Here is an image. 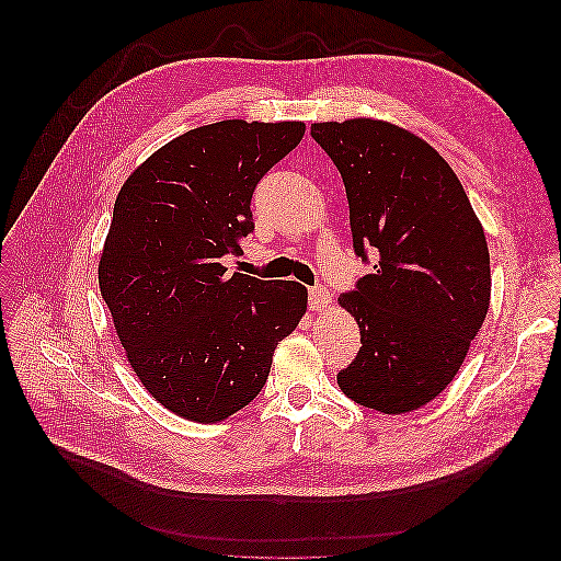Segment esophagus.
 <instances>
[{"label": "esophagus", "mask_w": 561, "mask_h": 561, "mask_svg": "<svg viewBox=\"0 0 561 561\" xmlns=\"http://www.w3.org/2000/svg\"><path fill=\"white\" fill-rule=\"evenodd\" d=\"M308 306L312 312H324L331 306V291L327 287H312Z\"/></svg>", "instance_id": "obj_1"}]
</instances>
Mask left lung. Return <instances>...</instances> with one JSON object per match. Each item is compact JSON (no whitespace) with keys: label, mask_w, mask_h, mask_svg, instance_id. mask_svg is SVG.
<instances>
[{"label":"left lung","mask_w":561,"mask_h":561,"mask_svg":"<svg viewBox=\"0 0 561 561\" xmlns=\"http://www.w3.org/2000/svg\"><path fill=\"white\" fill-rule=\"evenodd\" d=\"M337 167L354 249L379 255L356 291L337 299L360 331L356 360L337 375L356 404L417 411L457 377L491 304L482 221L451 167L413 131L379 118L312 123Z\"/></svg>","instance_id":"1"}]
</instances>
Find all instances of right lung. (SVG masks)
Instances as JSON below:
<instances>
[{"mask_svg":"<svg viewBox=\"0 0 561 561\" xmlns=\"http://www.w3.org/2000/svg\"><path fill=\"white\" fill-rule=\"evenodd\" d=\"M304 135L301 121L203 125L154 150L116 196L100 295L131 371L184 420L249 407L306 314L301 283L228 276L221 262L253 230L255 184Z\"/></svg>","mask_w":561,"mask_h":561,"instance_id":"right-lung-1","label":"right lung"}]
</instances>
